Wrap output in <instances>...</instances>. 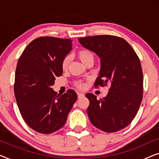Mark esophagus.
Listing matches in <instances>:
<instances>
[{
  "mask_svg": "<svg viewBox=\"0 0 159 159\" xmlns=\"http://www.w3.org/2000/svg\"><path fill=\"white\" fill-rule=\"evenodd\" d=\"M84 93H80V92H78V93H77V97H78V98H81L84 97Z\"/></svg>",
  "mask_w": 159,
  "mask_h": 159,
  "instance_id": "1",
  "label": "esophagus"
}]
</instances>
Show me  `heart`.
I'll return each mask as SVG.
<instances>
[{
  "instance_id": "obj_1",
  "label": "heart",
  "mask_w": 159,
  "mask_h": 159,
  "mask_svg": "<svg viewBox=\"0 0 159 159\" xmlns=\"http://www.w3.org/2000/svg\"><path fill=\"white\" fill-rule=\"evenodd\" d=\"M77 57L79 58V60L81 61L84 65L88 62L90 60H94V57L92 52L87 49H82L80 50L77 53ZM69 62H70V59H69V56H66L62 61L61 63V67L63 69H66L67 66H69ZM76 85L79 88H82L83 87V84L81 82H76Z\"/></svg>"
}]
</instances>
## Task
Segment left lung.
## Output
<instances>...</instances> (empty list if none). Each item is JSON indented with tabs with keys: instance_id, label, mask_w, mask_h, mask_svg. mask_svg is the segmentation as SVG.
Returning <instances> with one entry per match:
<instances>
[{
	"instance_id": "8db88e82",
	"label": "left lung",
	"mask_w": 159,
	"mask_h": 159,
	"mask_svg": "<svg viewBox=\"0 0 159 159\" xmlns=\"http://www.w3.org/2000/svg\"><path fill=\"white\" fill-rule=\"evenodd\" d=\"M80 44L96 54L101 61L95 85L110 83L108 94L97 100L92 93L87 112L91 123L106 132H114L129 125L143 99V75L140 61L127 41L112 35L78 39Z\"/></svg>"
}]
</instances>
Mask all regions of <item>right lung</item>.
<instances>
[{
  "label": "right lung",
  "instance_id": "1",
  "mask_svg": "<svg viewBox=\"0 0 159 159\" xmlns=\"http://www.w3.org/2000/svg\"><path fill=\"white\" fill-rule=\"evenodd\" d=\"M71 43L70 39L41 37L32 40L19 58L15 98L24 120L40 133L61 129L77 99L72 90L57 95L51 88L62 75V61L72 49Z\"/></svg>",
  "mask_w": 159,
  "mask_h": 159
}]
</instances>
